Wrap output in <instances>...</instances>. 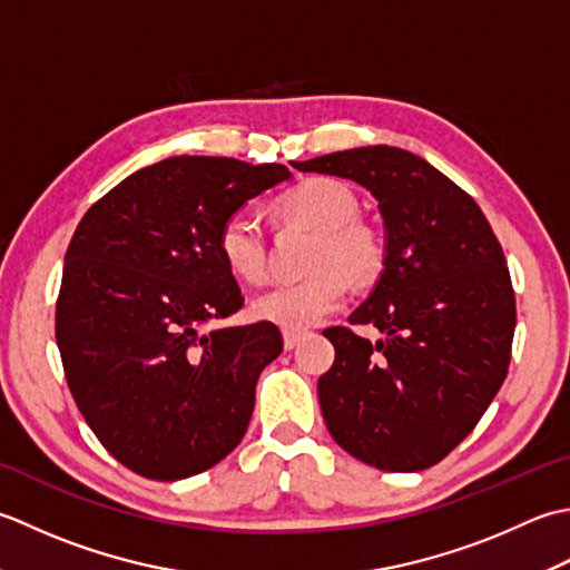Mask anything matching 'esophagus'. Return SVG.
Here are the masks:
<instances>
[{"label":"esophagus","mask_w":570,"mask_h":570,"mask_svg":"<svg viewBox=\"0 0 570 570\" xmlns=\"http://www.w3.org/2000/svg\"><path fill=\"white\" fill-rule=\"evenodd\" d=\"M302 336H305V334H302V332H283V342H285V350H295V346L299 344V340H302Z\"/></svg>","instance_id":"1"}]
</instances>
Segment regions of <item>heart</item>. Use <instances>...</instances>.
<instances>
[{
    "label": "heart",
    "mask_w": 570,
    "mask_h": 570,
    "mask_svg": "<svg viewBox=\"0 0 570 570\" xmlns=\"http://www.w3.org/2000/svg\"><path fill=\"white\" fill-rule=\"evenodd\" d=\"M275 212L317 230L309 268L315 275L277 285L253 299V315L287 332L317 327L350 297V272L356 283H374L386 268V240L358 218V196L350 184L312 177L275 199ZM216 248L226 271L240 283L261 285L268 277V243L246 214L228 216L218 228Z\"/></svg>",
    "instance_id": "heart-1"
}]
</instances>
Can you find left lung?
<instances>
[{
    "mask_svg": "<svg viewBox=\"0 0 570 570\" xmlns=\"http://www.w3.org/2000/svg\"><path fill=\"white\" fill-rule=\"evenodd\" d=\"M297 169L362 184L386 226V268L350 317L383 340L324 330L334 344L317 381L327 431L379 470L433 468L507 379L517 302L502 246L472 196L405 149H344Z\"/></svg>",
    "mask_w": 570,
    "mask_h": 570,
    "instance_id": "1",
    "label": "left lung"
}]
</instances>
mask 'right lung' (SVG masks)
<instances>
[{
	"mask_svg": "<svg viewBox=\"0 0 570 570\" xmlns=\"http://www.w3.org/2000/svg\"><path fill=\"white\" fill-rule=\"evenodd\" d=\"M289 177L230 157L161 159L92 204L68 243L56 302L68 389L102 448L147 480L214 468L248 431L283 336L271 322L206 330L243 307L216 236Z\"/></svg>",
	"mask_w": 570,
	"mask_h": 570,
	"instance_id": "add662e5",
	"label": "right lung"
}]
</instances>
